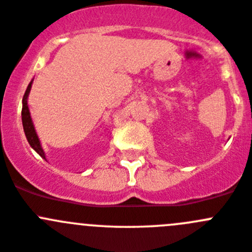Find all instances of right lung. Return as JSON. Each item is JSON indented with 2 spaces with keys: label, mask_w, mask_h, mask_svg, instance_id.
I'll use <instances>...</instances> for the list:
<instances>
[{
  "label": "right lung",
  "mask_w": 252,
  "mask_h": 252,
  "mask_svg": "<svg viewBox=\"0 0 252 252\" xmlns=\"http://www.w3.org/2000/svg\"><path fill=\"white\" fill-rule=\"evenodd\" d=\"M32 82L28 84L27 89H26V93L23 95L22 99V124H23V130H25L26 138H27L28 143L39 155H41L42 158L46 159V155H44L43 149H42L41 142L38 139V135L36 133V129H34L33 122H32V118H31V113L30 109H28V104H27V99H28V94H30L31 87H32Z\"/></svg>",
  "instance_id": "1"
}]
</instances>
